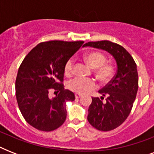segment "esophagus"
Here are the masks:
<instances>
[{
  "label": "esophagus",
  "instance_id": "esophagus-1",
  "mask_svg": "<svg viewBox=\"0 0 154 154\" xmlns=\"http://www.w3.org/2000/svg\"><path fill=\"white\" fill-rule=\"evenodd\" d=\"M82 94H75V97L76 98H80L81 97H82Z\"/></svg>",
  "mask_w": 154,
  "mask_h": 154
}]
</instances>
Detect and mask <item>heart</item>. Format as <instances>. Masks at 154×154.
Wrapping results in <instances>:
<instances>
[{
	"instance_id": "heart-1",
	"label": "heart",
	"mask_w": 154,
	"mask_h": 154,
	"mask_svg": "<svg viewBox=\"0 0 154 154\" xmlns=\"http://www.w3.org/2000/svg\"><path fill=\"white\" fill-rule=\"evenodd\" d=\"M83 59L88 65L94 69L97 78L107 83L113 78L116 72V66L112 62H105L107 57L100 51H91L85 53ZM65 75L70 76L73 72V60L69 59L64 67ZM70 90L77 94H87L97 87V82L94 79H85L81 77L73 78L68 83Z\"/></svg>"
}]
</instances>
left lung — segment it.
Returning a JSON list of instances; mask_svg holds the SVG:
<instances>
[{
  "instance_id": "1",
  "label": "left lung",
  "mask_w": 154,
  "mask_h": 154,
  "mask_svg": "<svg viewBox=\"0 0 154 154\" xmlns=\"http://www.w3.org/2000/svg\"><path fill=\"white\" fill-rule=\"evenodd\" d=\"M106 50L117 62V72L99 93V97H92L87 119L100 131H110L120 126L131 112L138 89L137 65L129 52L122 45L109 41L89 42L85 44ZM106 100L103 101V97Z\"/></svg>"
}]
</instances>
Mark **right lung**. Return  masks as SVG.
<instances>
[{
    "mask_svg": "<svg viewBox=\"0 0 154 154\" xmlns=\"http://www.w3.org/2000/svg\"><path fill=\"white\" fill-rule=\"evenodd\" d=\"M84 42L49 41L42 42L25 56L16 79V97L26 122L41 131L50 132L66 119V101L75 100L65 89L64 67ZM51 91L58 92L49 98Z\"/></svg>",
    "mask_w": 154,
    "mask_h": 154,
    "instance_id": "obj_1",
    "label": "right lung"
}]
</instances>
